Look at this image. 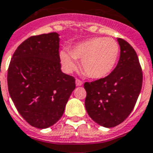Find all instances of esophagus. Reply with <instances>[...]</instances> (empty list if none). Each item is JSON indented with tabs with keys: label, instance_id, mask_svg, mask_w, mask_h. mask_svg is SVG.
<instances>
[{
	"label": "esophagus",
	"instance_id": "1",
	"mask_svg": "<svg viewBox=\"0 0 153 153\" xmlns=\"http://www.w3.org/2000/svg\"><path fill=\"white\" fill-rule=\"evenodd\" d=\"M75 83H76V86H82V82L79 79H76L75 80Z\"/></svg>",
	"mask_w": 153,
	"mask_h": 153
}]
</instances>
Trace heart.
<instances>
[{
    "mask_svg": "<svg viewBox=\"0 0 153 153\" xmlns=\"http://www.w3.org/2000/svg\"><path fill=\"white\" fill-rule=\"evenodd\" d=\"M119 45L114 39L95 37L76 45L70 53L62 51L60 58L67 72L77 66L75 61H81V67L92 79H102L114 71L119 56Z\"/></svg>",
    "mask_w": 153,
    "mask_h": 153,
    "instance_id": "heart-1",
    "label": "heart"
}]
</instances>
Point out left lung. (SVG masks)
I'll return each mask as SVG.
<instances>
[{"label":"left lung","mask_w":153,"mask_h":153,"mask_svg":"<svg viewBox=\"0 0 153 153\" xmlns=\"http://www.w3.org/2000/svg\"><path fill=\"white\" fill-rule=\"evenodd\" d=\"M120 57L108 76L86 82V110L94 122L104 127H114L126 119L136 104L142 88L143 73L135 51L117 38Z\"/></svg>","instance_id":"1"}]
</instances>
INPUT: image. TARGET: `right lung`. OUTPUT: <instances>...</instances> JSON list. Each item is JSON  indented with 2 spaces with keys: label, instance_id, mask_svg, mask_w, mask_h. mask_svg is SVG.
<instances>
[{
  "label": "right lung",
  "instance_id": "obj_1",
  "mask_svg": "<svg viewBox=\"0 0 153 153\" xmlns=\"http://www.w3.org/2000/svg\"><path fill=\"white\" fill-rule=\"evenodd\" d=\"M59 35L30 36L19 45L8 69L9 93L21 116L39 129L63 115L75 79L61 71Z\"/></svg>",
  "mask_w": 153,
  "mask_h": 153
}]
</instances>
